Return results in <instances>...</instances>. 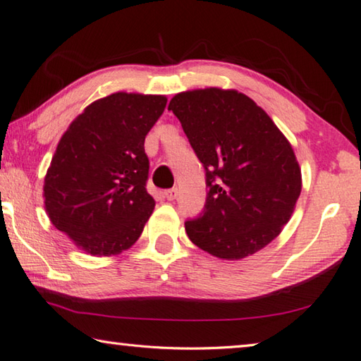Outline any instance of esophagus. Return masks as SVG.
I'll list each match as a JSON object with an SVG mask.
<instances>
[{"mask_svg": "<svg viewBox=\"0 0 361 361\" xmlns=\"http://www.w3.org/2000/svg\"><path fill=\"white\" fill-rule=\"evenodd\" d=\"M164 197L167 200H175L178 197V188H172V189H167V191H164Z\"/></svg>", "mask_w": 361, "mask_h": 361, "instance_id": "34e87169", "label": "esophagus"}]
</instances>
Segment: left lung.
Segmentation results:
<instances>
[{
  "instance_id": "obj_1",
  "label": "left lung",
  "mask_w": 361,
  "mask_h": 361,
  "mask_svg": "<svg viewBox=\"0 0 361 361\" xmlns=\"http://www.w3.org/2000/svg\"><path fill=\"white\" fill-rule=\"evenodd\" d=\"M169 109L204 164V213L185 223L194 245L237 261L269 245L290 221L301 194L291 145L261 106L235 89L176 94Z\"/></svg>"
}]
</instances>
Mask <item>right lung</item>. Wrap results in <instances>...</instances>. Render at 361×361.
<instances>
[{"label":"right lung","mask_w":361,"mask_h":361,"mask_svg":"<svg viewBox=\"0 0 361 361\" xmlns=\"http://www.w3.org/2000/svg\"><path fill=\"white\" fill-rule=\"evenodd\" d=\"M166 105V95L116 92L85 106L60 138L44 176V209L87 255H119L142 235L156 205L145 188V138Z\"/></svg>","instance_id":"right-lung-1"}]
</instances>
